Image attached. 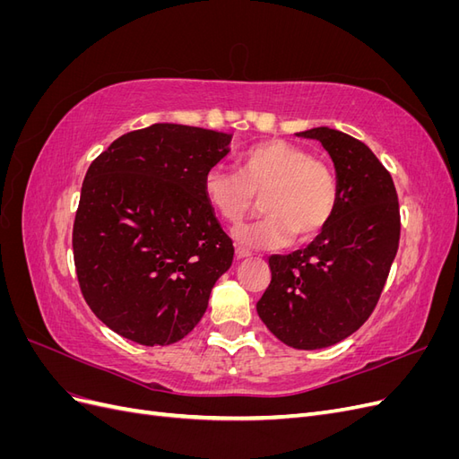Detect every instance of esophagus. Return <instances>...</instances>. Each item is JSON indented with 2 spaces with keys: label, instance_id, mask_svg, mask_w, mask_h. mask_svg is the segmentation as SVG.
Segmentation results:
<instances>
[{
  "label": "esophagus",
  "instance_id": "obj_1",
  "mask_svg": "<svg viewBox=\"0 0 459 459\" xmlns=\"http://www.w3.org/2000/svg\"><path fill=\"white\" fill-rule=\"evenodd\" d=\"M235 256H238V258H248V256H253V253L248 251V248H245V247H235Z\"/></svg>",
  "mask_w": 459,
  "mask_h": 459
}]
</instances>
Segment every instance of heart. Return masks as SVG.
<instances>
[{
  "mask_svg": "<svg viewBox=\"0 0 459 459\" xmlns=\"http://www.w3.org/2000/svg\"><path fill=\"white\" fill-rule=\"evenodd\" d=\"M204 197L226 221H239L262 193L264 214L233 231L247 247L280 248L308 241L335 214L339 184L329 166L285 140L248 147L238 160V172L211 169L203 179Z\"/></svg>",
  "mask_w": 459,
  "mask_h": 459,
  "instance_id": "b5f03b06",
  "label": "heart"
}]
</instances>
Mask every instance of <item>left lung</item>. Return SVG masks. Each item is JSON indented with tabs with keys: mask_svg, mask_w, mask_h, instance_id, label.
Instances as JSON below:
<instances>
[{
	"mask_svg": "<svg viewBox=\"0 0 459 459\" xmlns=\"http://www.w3.org/2000/svg\"><path fill=\"white\" fill-rule=\"evenodd\" d=\"M297 135L329 152L339 203L307 248L268 258L272 281L256 312L287 346L316 351L352 335L373 312L398 251L400 211L391 174L366 143L327 126Z\"/></svg>",
	"mask_w": 459,
	"mask_h": 459,
	"instance_id": "left-lung-1",
	"label": "left lung"
}]
</instances>
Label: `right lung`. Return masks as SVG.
I'll list each match as a JSON object with an SVG mask.
<instances>
[{
	"label": "right lung",
	"mask_w": 459,
	"mask_h": 459,
	"mask_svg": "<svg viewBox=\"0 0 459 459\" xmlns=\"http://www.w3.org/2000/svg\"><path fill=\"white\" fill-rule=\"evenodd\" d=\"M233 134L157 122L120 135L82 184L73 230L88 307L124 339H184L233 260L203 189Z\"/></svg>",
	"instance_id": "1"
}]
</instances>
